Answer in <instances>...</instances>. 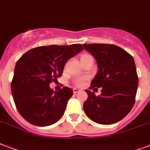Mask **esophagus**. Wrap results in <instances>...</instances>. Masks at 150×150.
<instances>
[{
	"label": "esophagus",
	"instance_id": "34e87169",
	"mask_svg": "<svg viewBox=\"0 0 150 150\" xmlns=\"http://www.w3.org/2000/svg\"><path fill=\"white\" fill-rule=\"evenodd\" d=\"M79 91V90L77 89V88H74V89H73V93H77Z\"/></svg>",
	"mask_w": 150,
	"mask_h": 150
}]
</instances>
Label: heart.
Wrapping results in <instances>:
<instances>
[{
	"label": "heart",
	"instance_id": "b5f03b06",
	"mask_svg": "<svg viewBox=\"0 0 150 150\" xmlns=\"http://www.w3.org/2000/svg\"><path fill=\"white\" fill-rule=\"evenodd\" d=\"M90 57V55L87 54H83L82 57H81V59H83V58H85V57ZM83 83H84V79H79L75 80V84L78 86H82L83 85Z\"/></svg>",
	"mask_w": 150,
	"mask_h": 150
}]
</instances>
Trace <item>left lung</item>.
Segmentation results:
<instances>
[{
  "instance_id": "left-lung-1",
  "label": "left lung",
  "mask_w": 150,
  "mask_h": 150,
  "mask_svg": "<svg viewBox=\"0 0 150 150\" xmlns=\"http://www.w3.org/2000/svg\"><path fill=\"white\" fill-rule=\"evenodd\" d=\"M83 47L98 63V71L90 88H102L99 96L86 90L88 98L83 109L97 123H117L130 112L135 102L139 78L134 58L115 45L87 44Z\"/></svg>"
}]
</instances>
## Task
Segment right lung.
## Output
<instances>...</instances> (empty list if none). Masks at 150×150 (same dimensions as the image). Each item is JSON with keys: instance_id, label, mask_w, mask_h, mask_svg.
Wrapping results in <instances>:
<instances>
[{"instance_id": "add662e5", "label": "right lung", "mask_w": 150, "mask_h": 150, "mask_svg": "<svg viewBox=\"0 0 150 150\" xmlns=\"http://www.w3.org/2000/svg\"><path fill=\"white\" fill-rule=\"evenodd\" d=\"M83 50L80 44L40 46L18 60L11 83V94L17 110L27 122L45 127L61 118L73 91L67 86L53 91L50 83L62 75L67 60Z\"/></svg>"}]
</instances>
